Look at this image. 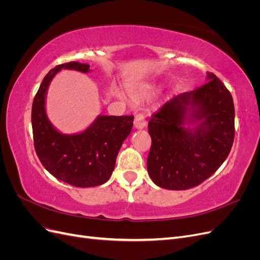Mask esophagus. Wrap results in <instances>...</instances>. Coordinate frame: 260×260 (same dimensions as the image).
<instances>
[{"instance_id":"obj_1","label":"esophagus","mask_w":260,"mask_h":260,"mask_svg":"<svg viewBox=\"0 0 260 260\" xmlns=\"http://www.w3.org/2000/svg\"><path fill=\"white\" fill-rule=\"evenodd\" d=\"M133 124H135V128L139 129V130L145 128L146 121L144 119V116L143 115H137L136 118H135V121H133Z\"/></svg>"}]
</instances>
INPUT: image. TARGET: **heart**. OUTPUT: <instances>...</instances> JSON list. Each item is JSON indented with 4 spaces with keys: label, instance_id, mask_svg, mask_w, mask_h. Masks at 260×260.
<instances>
[{
    "label": "heart",
    "instance_id": "b5f03b06",
    "mask_svg": "<svg viewBox=\"0 0 260 260\" xmlns=\"http://www.w3.org/2000/svg\"><path fill=\"white\" fill-rule=\"evenodd\" d=\"M152 90L148 86H142V88H138L135 91L132 92V95L137 98V99H143V98H148L151 95Z\"/></svg>",
    "mask_w": 260,
    "mask_h": 260
}]
</instances>
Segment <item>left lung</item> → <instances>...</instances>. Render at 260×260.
Returning a JSON list of instances; mask_svg holds the SVG:
<instances>
[{
    "instance_id": "8db88e82",
    "label": "left lung",
    "mask_w": 260,
    "mask_h": 260,
    "mask_svg": "<svg viewBox=\"0 0 260 260\" xmlns=\"http://www.w3.org/2000/svg\"><path fill=\"white\" fill-rule=\"evenodd\" d=\"M152 146L147 172L167 190L201 184L221 166L234 140L231 93L216 75L207 82L167 102L148 122Z\"/></svg>"
}]
</instances>
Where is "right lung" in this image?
<instances>
[{
	"label": "right lung",
	"instance_id": "obj_1",
	"mask_svg": "<svg viewBox=\"0 0 260 260\" xmlns=\"http://www.w3.org/2000/svg\"><path fill=\"white\" fill-rule=\"evenodd\" d=\"M61 69L91 72L88 64L70 61L51 69L44 77L31 112L36 153L56 179L79 187L101 185L113 174L118 152L133 127V116L99 115L82 132H59L46 115L45 100L51 81Z\"/></svg>",
	"mask_w": 260,
	"mask_h": 260
}]
</instances>
